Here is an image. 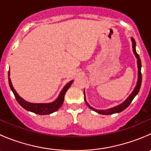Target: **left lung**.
<instances>
[{"instance_id":"obj_1","label":"left lung","mask_w":151,"mask_h":151,"mask_svg":"<svg viewBox=\"0 0 151 151\" xmlns=\"http://www.w3.org/2000/svg\"><path fill=\"white\" fill-rule=\"evenodd\" d=\"M131 40H132V48H133V52L134 54L135 55V57L137 59V67H138V78H137V85L135 86L134 89V91H132V93L129 95V96L123 101V103H121V104L118 105V106H115L114 107L109 108V109H96L95 108L92 107L91 106H90L89 104L86 101V98H85V90H84V99L85 103H86L87 106L90 108V109H93V111H95L96 112L99 114H101V115H112V114H115V113H119V112H122V111L124 110L125 109L128 107L129 106V104H131V102L132 101V100L134 99L135 96L137 95L138 92L139 91V89H140L141 87V83H142V74H141V67H142V64H141V60L140 58H139V55L137 53L136 51V42H135V40L134 38H131Z\"/></svg>"}]
</instances>
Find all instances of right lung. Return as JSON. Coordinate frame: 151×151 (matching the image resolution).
I'll use <instances>...</instances> for the list:
<instances>
[{
    "label": "right lung",
    "mask_w": 151,
    "mask_h": 151,
    "mask_svg": "<svg viewBox=\"0 0 151 151\" xmlns=\"http://www.w3.org/2000/svg\"><path fill=\"white\" fill-rule=\"evenodd\" d=\"M73 81L74 80H71L69 83H67V84L63 87V89L60 91V94L58 95V98L55 100L54 101L50 103H30L28 101H25V99L20 97L19 96V94L17 93V91H15L13 85H12V81H11L10 79V71H9V86L11 90L13 92L15 98H16L17 101L19 103L22 107H23L24 109H26V110L30 111V112H34V113L38 114V115H49V114H51L52 112L57 111L60 106L63 104V101H64V96L66 94L67 90L69 88V87L71 86V85L72 84Z\"/></svg>",
    "instance_id": "right-lung-1"
}]
</instances>
